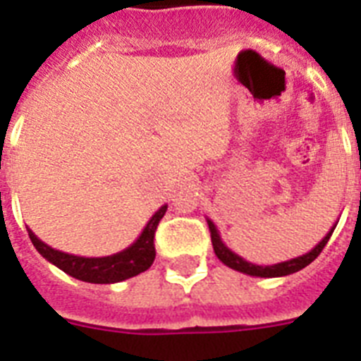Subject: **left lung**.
<instances>
[{
    "instance_id": "left-lung-1",
    "label": "left lung",
    "mask_w": 361,
    "mask_h": 361,
    "mask_svg": "<svg viewBox=\"0 0 361 361\" xmlns=\"http://www.w3.org/2000/svg\"><path fill=\"white\" fill-rule=\"evenodd\" d=\"M207 224H209V231H211V242H213V247H214V255L218 259L222 260L224 264L229 266L231 269H237L240 274H246V275H253V277H284V275H290V274H295L299 269H302L305 266H308L314 259H317L323 247L326 246V242L329 238L332 237V233H334L336 226H332L329 233L325 235V238L317 244L314 250H310L308 253L301 257H295V259H290V260H284V262H277V264H271V266H259V264H253V262H247L246 259H242L240 255H237L235 251H231L229 247L226 246L220 238V233H218L216 226L213 224V220H209L207 218Z\"/></svg>"
}]
</instances>
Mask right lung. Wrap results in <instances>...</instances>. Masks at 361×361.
Returning <instances> with one entry per match:
<instances>
[{"mask_svg":"<svg viewBox=\"0 0 361 361\" xmlns=\"http://www.w3.org/2000/svg\"><path fill=\"white\" fill-rule=\"evenodd\" d=\"M165 211L166 205H161L157 209L132 246L108 257L69 255V253H63V251L47 246L45 242L36 237L29 227H27V231H29V238L38 250V253L45 260H49L51 264H54L56 268L71 275V277L78 279V281H84V283L111 284L135 277V275L143 274L152 266L154 259H156L154 235H156L157 224L163 218Z\"/></svg>","mask_w":361,"mask_h":361,"instance_id":"obj_1","label":"right lung"}]
</instances>
